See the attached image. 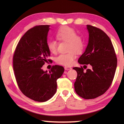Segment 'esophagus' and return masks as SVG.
Listing matches in <instances>:
<instances>
[{"label":"esophagus","instance_id":"1","mask_svg":"<svg viewBox=\"0 0 124 124\" xmlns=\"http://www.w3.org/2000/svg\"><path fill=\"white\" fill-rule=\"evenodd\" d=\"M72 69L70 67H68V66H65L64 67V70H70Z\"/></svg>","mask_w":124,"mask_h":124}]
</instances>
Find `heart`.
Wrapping results in <instances>:
<instances>
[{"mask_svg": "<svg viewBox=\"0 0 124 124\" xmlns=\"http://www.w3.org/2000/svg\"><path fill=\"white\" fill-rule=\"evenodd\" d=\"M56 38L58 40L68 43V50L70 51L67 54H60L56 58V62L61 65L70 66L74 61L76 55L74 52H80L82 51L84 45V41L80 36L77 35V32L72 27L64 26L58 29L56 33ZM47 49L51 54L57 52V44L56 41L50 40L47 44Z\"/></svg>", "mask_w": 124, "mask_h": 124, "instance_id": "heart-1", "label": "heart"}]
</instances>
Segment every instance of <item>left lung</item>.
I'll use <instances>...</instances> for the list:
<instances>
[{
  "label": "left lung",
  "instance_id": "left-lung-1",
  "mask_svg": "<svg viewBox=\"0 0 124 124\" xmlns=\"http://www.w3.org/2000/svg\"><path fill=\"white\" fill-rule=\"evenodd\" d=\"M87 29L89 43L78 62L91 65L92 68L86 72L82 67L73 68L78 74L74 89L81 97L93 99L104 93L112 84L117 58L112 41L103 31L91 25H87Z\"/></svg>",
  "mask_w": 124,
  "mask_h": 124
}]
</instances>
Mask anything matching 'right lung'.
Instances as JSON below:
<instances>
[{"mask_svg": "<svg viewBox=\"0 0 124 124\" xmlns=\"http://www.w3.org/2000/svg\"><path fill=\"white\" fill-rule=\"evenodd\" d=\"M50 25L37 26L27 31L17 45L13 56L15 76L24 95L37 102L50 100L57 91V80L62 76V66H52L49 73L42 70L50 52L47 49Z\"/></svg>", "mask_w": 124, "mask_h": 124, "instance_id": "obj_1", "label": "right lung"}]
</instances>
